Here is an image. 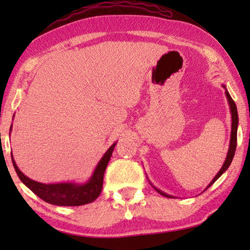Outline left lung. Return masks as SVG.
<instances>
[{"mask_svg": "<svg viewBox=\"0 0 250 250\" xmlns=\"http://www.w3.org/2000/svg\"><path fill=\"white\" fill-rule=\"evenodd\" d=\"M223 87L225 88V95H227L228 98V101H229V104H230V110H231V118H232V126H231V139H230V146H229V151H228V155H227V158H225V162L223 164V166H222V168L220 169V172L216 174V176L214 177L213 181L209 183V186L207 188H209L211 184H213L215 181H216L218 177H220L222 174H223L225 170L229 168V166L231 165L232 163V159H233L234 157V152H235V148H237V129H238V123H239V118H238V111H237V105H235L234 101L232 100L230 93H229L227 87H225V85H223ZM152 186V184H151ZM153 187V186H152ZM155 188V187H153ZM157 192H159L160 194H163L164 197H167V198H172V196H169V194H167L165 192H163V191H160L159 189H157L155 188Z\"/></svg>", "mask_w": 250, "mask_h": 250, "instance_id": "obj_1", "label": "left lung"}]
</instances>
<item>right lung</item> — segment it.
Wrapping results in <instances>:
<instances>
[{
  "mask_svg": "<svg viewBox=\"0 0 250 250\" xmlns=\"http://www.w3.org/2000/svg\"><path fill=\"white\" fill-rule=\"evenodd\" d=\"M12 125L10 127L11 132ZM116 143H114L109 148L100 162L98 163L95 167L93 174L90 177V180L86 183H54V184H44L36 182L29 177H27L25 174L21 173V170L18 168L13 157L11 155L12 164L15 167L19 179L25 184L27 188H29L36 196H39L41 199L45 203L56 205V206H81V205L90 204L94 201L100 196L104 186V175L105 167H107L110 157L114 151Z\"/></svg>",
  "mask_w": 250,
  "mask_h": 250,
  "instance_id": "right-lung-1",
  "label": "right lung"
}]
</instances>
